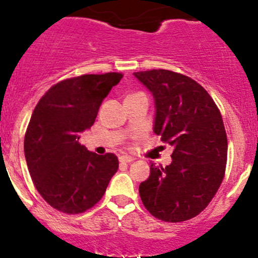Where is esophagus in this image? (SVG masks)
<instances>
[{
    "mask_svg": "<svg viewBox=\"0 0 258 258\" xmlns=\"http://www.w3.org/2000/svg\"><path fill=\"white\" fill-rule=\"evenodd\" d=\"M135 159L130 155H121L119 156V162L121 163H132Z\"/></svg>",
    "mask_w": 258,
    "mask_h": 258,
    "instance_id": "esophagus-1",
    "label": "esophagus"
}]
</instances>
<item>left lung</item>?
<instances>
[{
  "instance_id": "left-lung-1",
  "label": "left lung",
  "mask_w": 258,
  "mask_h": 258,
  "mask_svg": "<svg viewBox=\"0 0 258 258\" xmlns=\"http://www.w3.org/2000/svg\"><path fill=\"white\" fill-rule=\"evenodd\" d=\"M155 103L154 132L174 148L165 168L150 165L141 201L170 223L199 215L215 196L225 173L228 140L213 98L199 83L169 70L135 72Z\"/></svg>"
}]
</instances>
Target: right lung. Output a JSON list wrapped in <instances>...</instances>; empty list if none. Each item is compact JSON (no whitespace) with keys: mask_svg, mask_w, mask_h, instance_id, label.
I'll use <instances>...</instances> for the list:
<instances>
[{"mask_svg":"<svg viewBox=\"0 0 258 258\" xmlns=\"http://www.w3.org/2000/svg\"><path fill=\"white\" fill-rule=\"evenodd\" d=\"M122 74L83 75L53 85L31 114L24 141L26 164L40 196L52 208L80 214L93 208L118 169L114 154L79 143Z\"/></svg>","mask_w":258,"mask_h":258,"instance_id":"right-lung-1","label":"right lung"}]
</instances>
